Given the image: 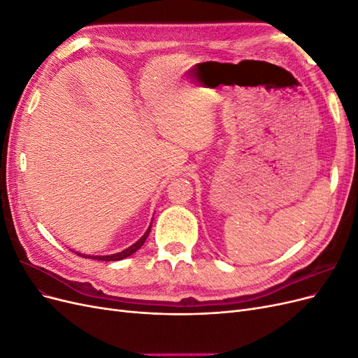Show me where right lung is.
<instances>
[{"label":"right lung","instance_id":"1","mask_svg":"<svg viewBox=\"0 0 358 358\" xmlns=\"http://www.w3.org/2000/svg\"><path fill=\"white\" fill-rule=\"evenodd\" d=\"M149 233H150V227L148 229V231L140 237V239L134 243V245H131L129 248H127L125 251H122V252H119V254H113V255H104V257H86V255H82V257H85V258H94V259H101V262H117V259H124V258H127V257H129L131 254H134L137 249H140L143 246V243L146 242V239H148V236H149ZM78 255H80V254H78Z\"/></svg>","mask_w":358,"mask_h":358}]
</instances>
